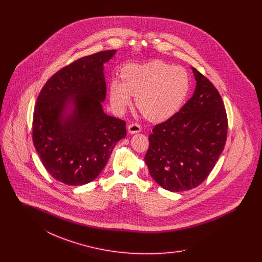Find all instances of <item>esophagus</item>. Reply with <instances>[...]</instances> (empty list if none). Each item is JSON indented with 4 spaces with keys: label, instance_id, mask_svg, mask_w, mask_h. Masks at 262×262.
Masks as SVG:
<instances>
[{
    "label": "esophagus",
    "instance_id": "esophagus-1",
    "mask_svg": "<svg viewBox=\"0 0 262 262\" xmlns=\"http://www.w3.org/2000/svg\"><path fill=\"white\" fill-rule=\"evenodd\" d=\"M127 129H128V133H129V134L134 135V134H137V133H139V132L141 130V126H140V125L137 124V123H135V124L133 123V124H130V125H128Z\"/></svg>",
    "mask_w": 262,
    "mask_h": 262
}]
</instances>
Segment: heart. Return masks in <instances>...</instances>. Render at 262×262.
Returning <instances> with one entry per match:
<instances>
[{
    "mask_svg": "<svg viewBox=\"0 0 262 262\" xmlns=\"http://www.w3.org/2000/svg\"><path fill=\"white\" fill-rule=\"evenodd\" d=\"M121 80L110 82V100L116 111L121 112L136 96L139 111L150 121L161 122L178 112L189 91V77L180 67L161 62L125 66Z\"/></svg>",
    "mask_w": 262,
    "mask_h": 262,
    "instance_id": "heart-1",
    "label": "heart"
}]
</instances>
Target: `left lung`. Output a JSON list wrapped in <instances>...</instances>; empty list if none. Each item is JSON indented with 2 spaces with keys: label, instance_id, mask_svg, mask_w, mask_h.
<instances>
[{
  "label": "left lung",
  "instance_id": "left-lung-1",
  "mask_svg": "<svg viewBox=\"0 0 262 262\" xmlns=\"http://www.w3.org/2000/svg\"><path fill=\"white\" fill-rule=\"evenodd\" d=\"M196 86L192 97L166 122L155 125L144 160L163 188L189 190L210 174L224 149L228 119L218 90L192 68Z\"/></svg>",
  "mask_w": 262,
  "mask_h": 262
}]
</instances>
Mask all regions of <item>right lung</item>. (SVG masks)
I'll use <instances>...</instances> for the list:
<instances>
[{"mask_svg":"<svg viewBox=\"0 0 262 262\" xmlns=\"http://www.w3.org/2000/svg\"><path fill=\"white\" fill-rule=\"evenodd\" d=\"M115 53L102 51L63 67L38 95L33 143L47 172L62 184L95 180L126 136L125 121L105 114L101 104L106 97L103 64Z\"/></svg>","mask_w":262,"mask_h":262,"instance_id":"right-lung-1","label":"right lung"}]
</instances>
